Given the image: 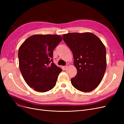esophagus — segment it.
Here are the masks:
<instances>
[{
  "instance_id": "obj_1",
  "label": "esophagus",
  "mask_w": 124,
  "mask_h": 124,
  "mask_svg": "<svg viewBox=\"0 0 124 124\" xmlns=\"http://www.w3.org/2000/svg\"><path fill=\"white\" fill-rule=\"evenodd\" d=\"M63 68H64L65 70H66L67 69V68H68V66H64L63 67Z\"/></svg>"
}]
</instances>
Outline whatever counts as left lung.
Listing matches in <instances>:
<instances>
[{"mask_svg": "<svg viewBox=\"0 0 124 124\" xmlns=\"http://www.w3.org/2000/svg\"><path fill=\"white\" fill-rule=\"evenodd\" d=\"M63 40L72 51L76 76L71 79L74 88L89 92L102 81L107 68L106 49L102 41L91 32L68 33Z\"/></svg>", "mask_w": 124, "mask_h": 124, "instance_id": "8db88e82", "label": "left lung"}]
</instances>
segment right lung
Returning <instances> with one entry per match:
<instances>
[{
  "label": "right lung",
  "mask_w": 124,
  "mask_h": 124,
  "mask_svg": "<svg viewBox=\"0 0 124 124\" xmlns=\"http://www.w3.org/2000/svg\"><path fill=\"white\" fill-rule=\"evenodd\" d=\"M62 40L59 35H35L19 47L21 72L26 83L35 91L46 92L55 86L62 69L53 62V52Z\"/></svg>",
  "instance_id": "1"
}]
</instances>
